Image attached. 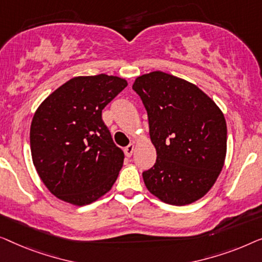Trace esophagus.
<instances>
[{
	"instance_id": "1",
	"label": "esophagus",
	"mask_w": 262,
	"mask_h": 262,
	"mask_svg": "<svg viewBox=\"0 0 262 262\" xmlns=\"http://www.w3.org/2000/svg\"><path fill=\"white\" fill-rule=\"evenodd\" d=\"M133 152H134V145H133V143H129V145L124 148V153H126L127 157H132Z\"/></svg>"
}]
</instances>
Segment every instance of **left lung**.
I'll return each mask as SVG.
<instances>
[{"mask_svg": "<svg viewBox=\"0 0 262 262\" xmlns=\"http://www.w3.org/2000/svg\"><path fill=\"white\" fill-rule=\"evenodd\" d=\"M133 90L148 115L157 161L142 172L150 193L172 205L200 200L222 171L227 123L219 106L194 84L161 71L136 78Z\"/></svg>", "mask_w": 262, "mask_h": 262, "instance_id": "left-lung-1", "label": "left lung"}]
</instances>
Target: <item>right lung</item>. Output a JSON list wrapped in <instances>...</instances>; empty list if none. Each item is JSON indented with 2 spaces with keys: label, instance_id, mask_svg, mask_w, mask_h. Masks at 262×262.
I'll list each match as a JSON object with an SVG mask.
<instances>
[{
  "label": "right lung",
  "instance_id": "1",
  "mask_svg": "<svg viewBox=\"0 0 262 262\" xmlns=\"http://www.w3.org/2000/svg\"><path fill=\"white\" fill-rule=\"evenodd\" d=\"M127 86L104 73L75 77L51 94L31 124L36 172L54 196L75 205L90 204L108 192L123 164L102 110Z\"/></svg>",
  "mask_w": 262,
  "mask_h": 262
}]
</instances>
